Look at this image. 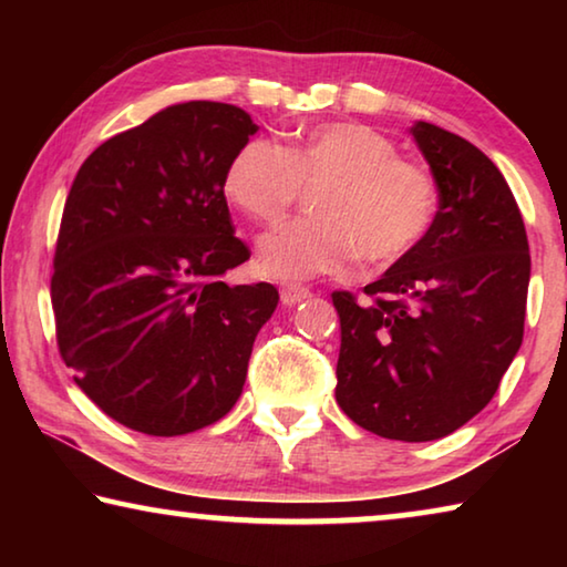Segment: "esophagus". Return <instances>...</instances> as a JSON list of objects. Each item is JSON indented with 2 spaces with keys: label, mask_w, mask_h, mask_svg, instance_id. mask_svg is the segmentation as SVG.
Masks as SVG:
<instances>
[{
  "label": "esophagus",
  "mask_w": 567,
  "mask_h": 567,
  "mask_svg": "<svg viewBox=\"0 0 567 567\" xmlns=\"http://www.w3.org/2000/svg\"><path fill=\"white\" fill-rule=\"evenodd\" d=\"M280 297H282V305L292 307L297 302H302L305 297H310V290H307L305 285H295V282H287L280 287Z\"/></svg>",
  "instance_id": "34e87169"
}]
</instances>
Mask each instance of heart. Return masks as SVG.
<instances>
[{"mask_svg": "<svg viewBox=\"0 0 567 567\" xmlns=\"http://www.w3.org/2000/svg\"><path fill=\"white\" fill-rule=\"evenodd\" d=\"M312 192V217L270 229L260 239V270L275 280L344 275L362 255L392 265L415 249L437 213V187L427 169L400 159L398 147L358 122H330L290 145L255 137L227 162L223 189L249 219H282L302 187Z\"/></svg>", "mask_w": 567, "mask_h": 567, "instance_id": "heart-1", "label": "heart"}]
</instances>
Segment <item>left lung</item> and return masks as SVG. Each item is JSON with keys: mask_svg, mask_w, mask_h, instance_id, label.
I'll return each mask as SVG.
<instances>
[{"mask_svg": "<svg viewBox=\"0 0 567 567\" xmlns=\"http://www.w3.org/2000/svg\"><path fill=\"white\" fill-rule=\"evenodd\" d=\"M440 192L425 239L370 302L332 292L340 315L334 398L388 440L427 443L475 417L520 350L530 252L520 207L493 159L437 124L412 127Z\"/></svg>", "mask_w": 567, "mask_h": 567, "instance_id": "1", "label": "left lung"}]
</instances>
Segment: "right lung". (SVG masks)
I'll return each instance as SVG.
<instances>
[{"instance_id": "obj_1", "label": "right lung", "mask_w": 567, "mask_h": 567, "mask_svg": "<svg viewBox=\"0 0 567 567\" xmlns=\"http://www.w3.org/2000/svg\"><path fill=\"white\" fill-rule=\"evenodd\" d=\"M257 124L223 102L152 114L84 159L54 247L56 348L124 427L172 437L225 417L275 312V285H227L249 260L223 189Z\"/></svg>"}]
</instances>
